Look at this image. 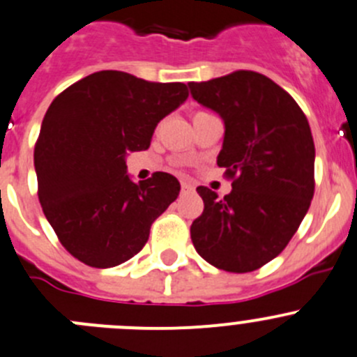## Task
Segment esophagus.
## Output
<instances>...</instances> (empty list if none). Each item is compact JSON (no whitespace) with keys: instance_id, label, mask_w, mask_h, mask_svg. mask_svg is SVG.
I'll use <instances>...</instances> for the list:
<instances>
[{"instance_id":"1","label":"esophagus","mask_w":357,"mask_h":357,"mask_svg":"<svg viewBox=\"0 0 357 357\" xmlns=\"http://www.w3.org/2000/svg\"><path fill=\"white\" fill-rule=\"evenodd\" d=\"M182 191H184V192H191V191H195V188H192V185L189 184V182H182Z\"/></svg>"}]
</instances>
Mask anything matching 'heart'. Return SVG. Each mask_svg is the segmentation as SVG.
<instances>
[{
	"mask_svg": "<svg viewBox=\"0 0 357 357\" xmlns=\"http://www.w3.org/2000/svg\"><path fill=\"white\" fill-rule=\"evenodd\" d=\"M202 114H205V112H198V114H195V117H196V115H202Z\"/></svg>",
	"mask_w": 357,
	"mask_h": 357,
	"instance_id": "1",
	"label": "heart"
}]
</instances>
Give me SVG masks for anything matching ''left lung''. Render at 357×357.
<instances>
[{"label":"left lung","instance_id":"1","mask_svg":"<svg viewBox=\"0 0 357 357\" xmlns=\"http://www.w3.org/2000/svg\"><path fill=\"white\" fill-rule=\"evenodd\" d=\"M192 98L224 121L217 165L231 192L196 191L205 208L191 226L196 252L212 266L247 273L286 249L314 198L315 147L289 93L256 71L189 82Z\"/></svg>","mask_w":357,"mask_h":357}]
</instances>
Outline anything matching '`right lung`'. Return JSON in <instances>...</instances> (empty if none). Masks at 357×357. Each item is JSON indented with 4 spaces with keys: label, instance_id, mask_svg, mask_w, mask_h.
Masks as SVG:
<instances>
[{
    "label": "right lung",
    "instance_id": "obj_1",
    "mask_svg": "<svg viewBox=\"0 0 357 357\" xmlns=\"http://www.w3.org/2000/svg\"><path fill=\"white\" fill-rule=\"evenodd\" d=\"M189 96L185 84L96 71L50 103L35 145L38 199L64 249L93 268L131 259L181 192L155 172L133 182L126 155L149 149L155 126Z\"/></svg>",
    "mask_w": 357,
    "mask_h": 357
}]
</instances>
